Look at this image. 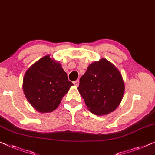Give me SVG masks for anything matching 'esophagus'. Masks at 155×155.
<instances>
[{"label": "esophagus", "mask_w": 155, "mask_h": 155, "mask_svg": "<svg viewBox=\"0 0 155 155\" xmlns=\"http://www.w3.org/2000/svg\"><path fill=\"white\" fill-rule=\"evenodd\" d=\"M73 84L75 85L76 87H78V85H79V84H80V81L78 80H75V81H74L73 82Z\"/></svg>", "instance_id": "34e87169"}]
</instances>
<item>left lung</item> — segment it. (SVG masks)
I'll use <instances>...</instances> for the list:
<instances>
[{"label": "left lung", "mask_w": 155, "mask_h": 155, "mask_svg": "<svg viewBox=\"0 0 155 155\" xmlns=\"http://www.w3.org/2000/svg\"><path fill=\"white\" fill-rule=\"evenodd\" d=\"M78 89L90 112L103 115L114 111L120 105L124 84L117 68L101 59L88 66Z\"/></svg>", "instance_id": "8db88e82"}]
</instances>
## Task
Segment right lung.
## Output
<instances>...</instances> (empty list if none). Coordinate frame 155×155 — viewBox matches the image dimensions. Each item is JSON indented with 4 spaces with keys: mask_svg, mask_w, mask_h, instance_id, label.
Segmentation results:
<instances>
[{
    "mask_svg": "<svg viewBox=\"0 0 155 155\" xmlns=\"http://www.w3.org/2000/svg\"><path fill=\"white\" fill-rule=\"evenodd\" d=\"M72 85L61 64L48 55L31 66L23 80L26 98L37 111L42 113L54 110Z\"/></svg>",
    "mask_w": 155,
    "mask_h": 155,
    "instance_id": "obj_1",
    "label": "right lung"
}]
</instances>
